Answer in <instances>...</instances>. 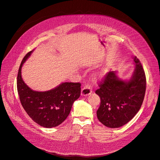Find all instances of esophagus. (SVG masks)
I'll use <instances>...</instances> for the list:
<instances>
[{"instance_id":"obj_1","label":"esophagus","mask_w":160,"mask_h":160,"mask_svg":"<svg viewBox=\"0 0 160 160\" xmlns=\"http://www.w3.org/2000/svg\"><path fill=\"white\" fill-rule=\"evenodd\" d=\"M91 92H92L91 85L89 84H87L82 88L81 95L82 96H87L88 95H90Z\"/></svg>"}]
</instances>
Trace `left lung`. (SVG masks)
Returning <instances> with one entry per match:
<instances>
[{
  "mask_svg": "<svg viewBox=\"0 0 160 160\" xmlns=\"http://www.w3.org/2000/svg\"><path fill=\"white\" fill-rule=\"evenodd\" d=\"M136 68L131 78H118L115 71L106 74L95 91L101 100L97 117L103 125L117 128L132 120L142 104L146 91V76L142 66L133 57Z\"/></svg>",
  "mask_w": 160,
  "mask_h": 160,
  "instance_id": "left-lung-1",
  "label": "left lung"
}]
</instances>
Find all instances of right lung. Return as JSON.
I'll use <instances>...</instances> for the list:
<instances>
[{
	"label": "right lung",
	"instance_id": "1",
	"mask_svg": "<svg viewBox=\"0 0 160 160\" xmlns=\"http://www.w3.org/2000/svg\"><path fill=\"white\" fill-rule=\"evenodd\" d=\"M32 51L26 54L20 66L17 77V88L20 100L28 116L36 123L51 128L61 124L71 111L73 103L80 98V82H63L52 90L35 91L22 80V65Z\"/></svg>",
	"mask_w": 160,
	"mask_h": 160
}]
</instances>
